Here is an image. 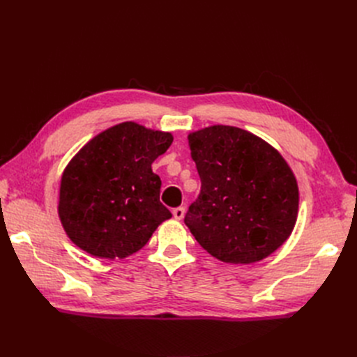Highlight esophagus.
<instances>
[{"mask_svg": "<svg viewBox=\"0 0 357 357\" xmlns=\"http://www.w3.org/2000/svg\"><path fill=\"white\" fill-rule=\"evenodd\" d=\"M172 214H174V218H175V220H182L183 215H185V208H183V207L174 208V210H172Z\"/></svg>", "mask_w": 357, "mask_h": 357, "instance_id": "esophagus-1", "label": "esophagus"}]
</instances>
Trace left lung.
<instances>
[{"label":"left lung","mask_w":357,"mask_h":357,"mask_svg":"<svg viewBox=\"0 0 357 357\" xmlns=\"http://www.w3.org/2000/svg\"><path fill=\"white\" fill-rule=\"evenodd\" d=\"M201 192L185 224L215 259L249 265L272 255L291 236L299 192L287 160L268 142L233 126L188 135Z\"/></svg>","instance_id":"8db88e82"}]
</instances>
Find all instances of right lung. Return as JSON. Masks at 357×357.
I'll return each instance as SVG.
<instances>
[{"label": "right lung", "instance_id": "obj_1", "mask_svg": "<svg viewBox=\"0 0 357 357\" xmlns=\"http://www.w3.org/2000/svg\"><path fill=\"white\" fill-rule=\"evenodd\" d=\"M172 142L167 131L126 121L101 131L70 159L58 213L75 245L96 257L124 259L172 217L159 201L162 182L152 171Z\"/></svg>", "mask_w": 357, "mask_h": 357}]
</instances>
